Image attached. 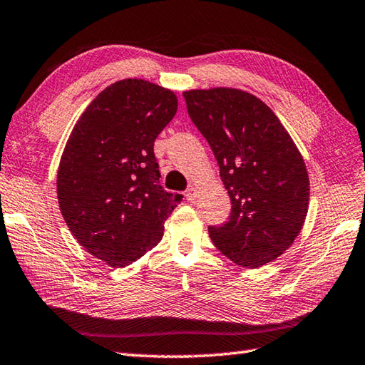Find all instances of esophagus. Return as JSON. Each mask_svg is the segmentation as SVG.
<instances>
[{
	"instance_id": "1",
	"label": "esophagus",
	"mask_w": 365,
	"mask_h": 365,
	"mask_svg": "<svg viewBox=\"0 0 365 365\" xmlns=\"http://www.w3.org/2000/svg\"><path fill=\"white\" fill-rule=\"evenodd\" d=\"M185 197L188 199V201H195V199L197 197V190L195 188V187H191V188H188L187 191H185Z\"/></svg>"
}]
</instances>
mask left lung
I'll return each mask as SVG.
<instances>
[{"instance_id": "1", "label": "left lung", "mask_w": 365, "mask_h": 365, "mask_svg": "<svg viewBox=\"0 0 365 365\" xmlns=\"http://www.w3.org/2000/svg\"><path fill=\"white\" fill-rule=\"evenodd\" d=\"M183 98L232 204L225 225L209 226L213 245L247 269L277 259L301 232L309 209L302 155L275 113L247 91L190 90Z\"/></svg>"}]
</instances>
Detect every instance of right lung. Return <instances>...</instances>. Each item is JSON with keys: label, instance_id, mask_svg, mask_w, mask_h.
Masks as SVG:
<instances>
[{"label": "right lung", "instance_id": "right-lung-1", "mask_svg": "<svg viewBox=\"0 0 365 365\" xmlns=\"http://www.w3.org/2000/svg\"><path fill=\"white\" fill-rule=\"evenodd\" d=\"M177 96L142 78L112 83L93 99L63 150L56 192L76 240L112 267L138 261L163 239L182 195L160 185L153 153Z\"/></svg>", "mask_w": 365, "mask_h": 365}]
</instances>
